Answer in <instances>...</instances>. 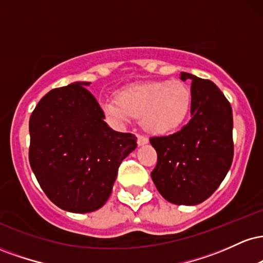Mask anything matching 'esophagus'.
<instances>
[{"instance_id":"34e87169","label":"esophagus","mask_w":263,"mask_h":263,"mask_svg":"<svg viewBox=\"0 0 263 263\" xmlns=\"http://www.w3.org/2000/svg\"><path fill=\"white\" fill-rule=\"evenodd\" d=\"M137 143H138V146H144V144L148 143V138H147L146 136L138 135V137H137Z\"/></svg>"}]
</instances>
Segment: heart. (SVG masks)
<instances>
[{
    "label": "heart",
    "instance_id": "obj_1",
    "mask_svg": "<svg viewBox=\"0 0 263 263\" xmlns=\"http://www.w3.org/2000/svg\"><path fill=\"white\" fill-rule=\"evenodd\" d=\"M192 92L180 81H152L135 84L117 92V100H105V114L119 122L131 116L141 117V125L151 134L164 135L185 121Z\"/></svg>",
    "mask_w": 263,
    "mask_h": 263
}]
</instances>
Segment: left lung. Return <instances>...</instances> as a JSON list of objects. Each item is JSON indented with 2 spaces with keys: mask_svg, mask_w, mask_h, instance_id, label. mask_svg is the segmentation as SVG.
<instances>
[{
  "mask_svg": "<svg viewBox=\"0 0 263 263\" xmlns=\"http://www.w3.org/2000/svg\"><path fill=\"white\" fill-rule=\"evenodd\" d=\"M192 80V119L180 131L152 137L157 165L151 173L165 200L177 205L203 203L218 189L231 167L232 110L213 81L180 73Z\"/></svg>",
  "mask_w": 263,
  "mask_h": 263,
  "instance_id": "obj_1",
  "label": "left lung"
}]
</instances>
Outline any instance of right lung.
I'll use <instances>...</instances> for the list:
<instances>
[{
    "mask_svg": "<svg viewBox=\"0 0 263 263\" xmlns=\"http://www.w3.org/2000/svg\"><path fill=\"white\" fill-rule=\"evenodd\" d=\"M89 85L75 81L52 90L29 119L33 173L47 197L70 213L100 209L120 164L137 147L135 135L108 127Z\"/></svg>",
    "mask_w": 263,
    "mask_h": 263,
    "instance_id": "right-lung-1",
    "label": "right lung"
}]
</instances>
